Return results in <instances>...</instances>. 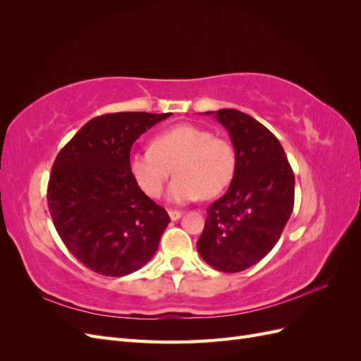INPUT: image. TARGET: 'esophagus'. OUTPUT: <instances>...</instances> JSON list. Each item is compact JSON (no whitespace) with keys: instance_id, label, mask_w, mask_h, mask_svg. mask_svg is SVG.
Segmentation results:
<instances>
[{"instance_id":"obj_1","label":"esophagus","mask_w":361,"mask_h":361,"mask_svg":"<svg viewBox=\"0 0 361 361\" xmlns=\"http://www.w3.org/2000/svg\"><path fill=\"white\" fill-rule=\"evenodd\" d=\"M169 216H170L171 221H176V220H179V218L182 216V212H179V211H169Z\"/></svg>"}]
</instances>
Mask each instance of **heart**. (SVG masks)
Here are the masks:
<instances>
[{
  "label": "heart",
  "mask_w": 361,
  "mask_h": 361,
  "mask_svg": "<svg viewBox=\"0 0 361 361\" xmlns=\"http://www.w3.org/2000/svg\"><path fill=\"white\" fill-rule=\"evenodd\" d=\"M129 173L149 197H159L173 171L167 200L183 204L211 199L231 183L235 171V152L228 141L214 137L209 129L179 123L157 134L150 149L130 154Z\"/></svg>",
  "instance_id": "1"
}]
</instances>
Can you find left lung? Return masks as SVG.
<instances>
[{
  "mask_svg": "<svg viewBox=\"0 0 361 361\" xmlns=\"http://www.w3.org/2000/svg\"><path fill=\"white\" fill-rule=\"evenodd\" d=\"M223 125L235 149L227 192L209 206L197 250L207 265L239 272L274 248L293 209L295 178L276 135L251 116L206 111Z\"/></svg>",
  "mask_w": 361,
  "mask_h": 361,
  "instance_id": "1",
  "label": "left lung"
}]
</instances>
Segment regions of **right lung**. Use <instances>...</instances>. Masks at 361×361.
<instances>
[{
    "instance_id": "add662e5",
    "label": "right lung",
    "mask_w": 361,
    "mask_h": 361,
    "mask_svg": "<svg viewBox=\"0 0 361 361\" xmlns=\"http://www.w3.org/2000/svg\"><path fill=\"white\" fill-rule=\"evenodd\" d=\"M171 113H114L87 122L52 166L48 206L64 245L102 276L123 277L157 253L170 223L129 173L134 141Z\"/></svg>"
}]
</instances>
